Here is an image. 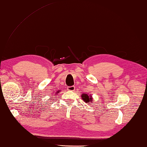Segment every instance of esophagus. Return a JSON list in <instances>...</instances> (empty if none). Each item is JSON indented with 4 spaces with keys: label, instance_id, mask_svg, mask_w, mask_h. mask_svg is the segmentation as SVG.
<instances>
[{
    "label": "esophagus",
    "instance_id": "obj_1",
    "mask_svg": "<svg viewBox=\"0 0 147 147\" xmlns=\"http://www.w3.org/2000/svg\"><path fill=\"white\" fill-rule=\"evenodd\" d=\"M67 90L68 91H74L75 90V86H70L67 87Z\"/></svg>",
    "mask_w": 147,
    "mask_h": 147
}]
</instances>
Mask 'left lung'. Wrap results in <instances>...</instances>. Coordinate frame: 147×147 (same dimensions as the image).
Returning a JSON list of instances; mask_svg holds the SVG:
<instances>
[{
	"instance_id": "left-lung-1",
	"label": "left lung",
	"mask_w": 147,
	"mask_h": 147,
	"mask_svg": "<svg viewBox=\"0 0 147 147\" xmlns=\"http://www.w3.org/2000/svg\"><path fill=\"white\" fill-rule=\"evenodd\" d=\"M82 100L84 101L87 104H90V103L92 101V96H90L87 94L83 93L82 94Z\"/></svg>"
}]
</instances>
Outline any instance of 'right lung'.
I'll list each match as a JSON object with an SVG mask.
<instances>
[{
    "instance_id": "obj_1",
    "label": "right lung",
    "mask_w": 147,
    "mask_h": 147,
    "mask_svg": "<svg viewBox=\"0 0 147 147\" xmlns=\"http://www.w3.org/2000/svg\"><path fill=\"white\" fill-rule=\"evenodd\" d=\"M59 93V92H57V93Z\"/></svg>"
}]
</instances>
